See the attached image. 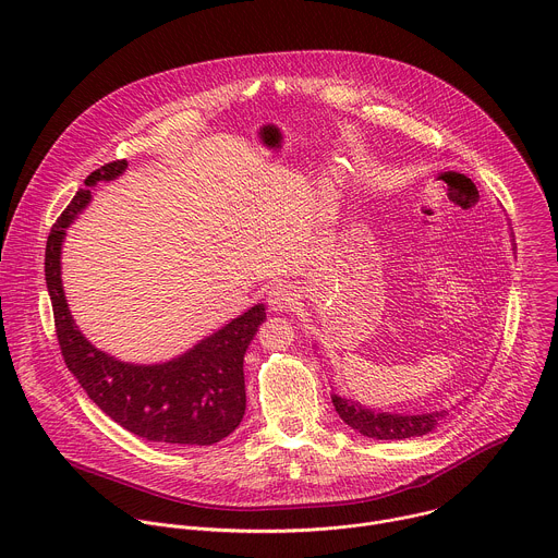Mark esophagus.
I'll use <instances>...</instances> for the list:
<instances>
[{"instance_id":"1","label":"esophagus","mask_w":558,"mask_h":558,"mask_svg":"<svg viewBox=\"0 0 558 558\" xmlns=\"http://www.w3.org/2000/svg\"><path fill=\"white\" fill-rule=\"evenodd\" d=\"M298 298H300V293H298L295 287L276 284V287H271V291L267 295V302L274 311H289L298 302Z\"/></svg>"}]
</instances>
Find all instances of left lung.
I'll return each instance as SVG.
<instances>
[{"label": "left lung", "instance_id": "8db88e82", "mask_svg": "<svg viewBox=\"0 0 558 558\" xmlns=\"http://www.w3.org/2000/svg\"><path fill=\"white\" fill-rule=\"evenodd\" d=\"M512 252H517L514 235L510 233ZM468 400V397H463ZM331 402L338 411V415L349 424L353 430H357L364 437L371 439H411L428 435L437 428V424L448 415V409L430 411V413H388V411H375L371 407H364L351 397L331 392ZM454 409V407H452Z\"/></svg>", "mask_w": 558, "mask_h": 558}]
</instances>
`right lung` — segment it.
<instances>
[{
  "label": "right lung",
  "instance_id": "obj_1",
  "mask_svg": "<svg viewBox=\"0 0 558 558\" xmlns=\"http://www.w3.org/2000/svg\"><path fill=\"white\" fill-rule=\"evenodd\" d=\"M128 161L95 170L54 222L46 243V287L52 300L57 338L70 373L90 400L125 430L158 444L211 446L243 422L247 409L245 353L265 323V304L198 340L185 353L154 364L123 362L97 349L76 327L61 280L65 229L93 201L90 190L119 179Z\"/></svg>",
  "mask_w": 558,
  "mask_h": 558
}]
</instances>
